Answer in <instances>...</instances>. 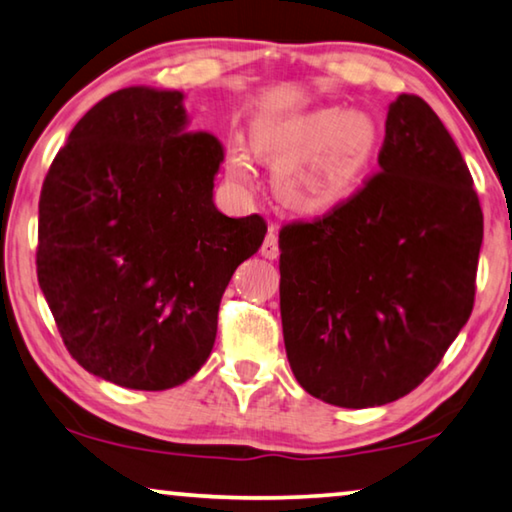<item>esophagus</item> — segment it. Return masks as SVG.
Listing matches in <instances>:
<instances>
[{
	"label": "esophagus",
	"mask_w": 512,
	"mask_h": 512,
	"mask_svg": "<svg viewBox=\"0 0 512 512\" xmlns=\"http://www.w3.org/2000/svg\"><path fill=\"white\" fill-rule=\"evenodd\" d=\"M262 255L266 259H276L280 255V248H278V227L276 225H269V234H266V239L262 243Z\"/></svg>",
	"instance_id": "obj_1"
}]
</instances>
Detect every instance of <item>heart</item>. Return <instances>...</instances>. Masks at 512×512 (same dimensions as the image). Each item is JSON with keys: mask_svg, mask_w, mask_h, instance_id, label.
<instances>
[{"mask_svg": "<svg viewBox=\"0 0 512 512\" xmlns=\"http://www.w3.org/2000/svg\"><path fill=\"white\" fill-rule=\"evenodd\" d=\"M377 124L365 112L324 108L285 121H264L253 131L255 149L276 165L273 186L289 207L322 211L345 197L363 177L377 149ZM236 181L250 179V160L230 156Z\"/></svg>", "mask_w": 512, "mask_h": 512, "instance_id": "heart-1", "label": "heart"}]
</instances>
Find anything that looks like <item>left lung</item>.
<instances>
[{
  "instance_id": "left-lung-1",
  "label": "left lung",
  "mask_w": 512,
  "mask_h": 512,
  "mask_svg": "<svg viewBox=\"0 0 512 512\" xmlns=\"http://www.w3.org/2000/svg\"><path fill=\"white\" fill-rule=\"evenodd\" d=\"M480 243L483 211L460 149L423 98L400 94L379 172L322 218L280 230L296 381L347 409L414 391L474 310Z\"/></svg>"
}]
</instances>
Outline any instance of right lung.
<instances>
[{
  "label": "right lung",
  "instance_id": "right-lung-1",
  "mask_svg": "<svg viewBox=\"0 0 512 512\" xmlns=\"http://www.w3.org/2000/svg\"><path fill=\"white\" fill-rule=\"evenodd\" d=\"M181 101L149 87L105 96L75 124L38 200V285L68 354L135 391L202 368L225 287L266 234L257 213L216 209L225 149L188 131Z\"/></svg>",
  "mask_w": 512,
  "mask_h": 512
}]
</instances>
